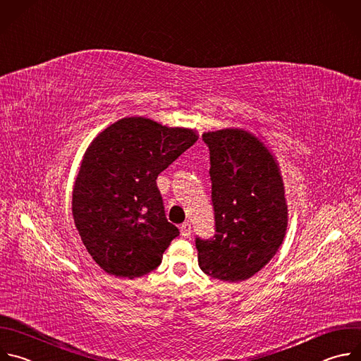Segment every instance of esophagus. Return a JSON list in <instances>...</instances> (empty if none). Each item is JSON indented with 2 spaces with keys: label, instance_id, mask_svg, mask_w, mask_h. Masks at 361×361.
<instances>
[{
  "label": "esophagus",
  "instance_id": "1",
  "mask_svg": "<svg viewBox=\"0 0 361 361\" xmlns=\"http://www.w3.org/2000/svg\"><path fill=\"white\" fill-rule=\"evenodd\" d=\"M190 229H192V226H190L189 222L182 224V226H180V233H182V236H183V238H190Z\"/></svg>",
  "mask_w": 361,
  "mask_h": 361
}]
</instances>
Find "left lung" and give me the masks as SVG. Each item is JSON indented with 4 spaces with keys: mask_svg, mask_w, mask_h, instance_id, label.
I'll use <instances>...</instances> for the list:
<instances>
[{
    "mask_svg": "<svg viewBox=\"0 0 361 361\" xmlns=\"http://www.w3.org/2000/svg\"><path fill=\"white\" fill-rule=\"evenodd\" d=\"M209 147L216 235L196 239L200 269L229 283L250 279L276 255L289 224L274 154L243 128L203 132Z\"/></svg>",
    "mask_w": 361,
    "mask_h": 361,
    "instance_id": "1",
    "label": "left lung"
}]
</instances>
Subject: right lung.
Returning <instances> with one entry per match:
<instances>
[{
  "label": "right lung",
  "mask_w": 361,
  "mask_h": 361,
  "mask_svg": "<svg viewBox=\"0 0 361 361\" xmlns=\"http://www.w3.org/2000/svg\"><path fill=\"white\" fill-rule=\"evenodd\" d=\"M197 137L192 128L126 116L90 143L72 190V214L104 271L135 279L161 264L179 231L166 219L157 178Z\"/></svg>",
  "instance_id": "add662e5"
}]
</instances>
